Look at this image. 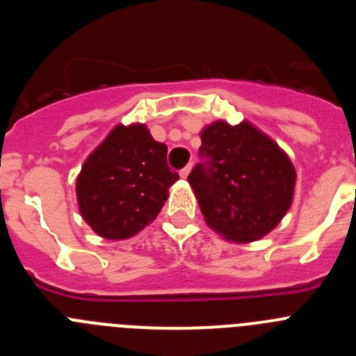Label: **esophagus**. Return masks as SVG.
Wrapping results in <instances>:
<instances>
[{"label": "esophagus", "mask_w": 356, "mask_h": 356, "mask_svg": "<svg viewBox=\"0 0 356 356\" xmlns=\"http://www.w3.org/2000/svg\"><path fill=\"white\" fill-rule=\"evenodd\" d=\"M191 171H193V163H187V165L180 171V176L181 178H187V176L191 175Z\"/></svg>", "instance_id": "34e87169"}]
</instances>
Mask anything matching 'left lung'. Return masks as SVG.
Returning <instances> with one entry per match:
<instances>
[{"instance_id": "1", "label": "left lung", "mask_w": 356, "mask_h": 356, "mask_svg": "<svg viewBox=\"0 0 356 356\" xmlns=\"http://www.w3.org/2000/svg\"><path fill=\"white\" fill-rule=\"evenodd\" d=\"M200 156L203 162L187 180L207 225L228 241L262 238L291 209L294 165L250 122L209 124L201 131Z\"/></svg>"}]
</instances>
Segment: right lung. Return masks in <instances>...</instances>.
I'll list each match as a JSON object with an SVG mask.
<instances>
[{
    "label": "right lung",
    "mask_w": 356,
    "mask_h": 356,
    "mask_svg": "<svg viewBox=\"0 0 356 356\" xmlns=\"http://www.w3.org/2000/svg\"><path fill=\"white\" fill-rule=\"evenodd\" d=\"M178 172L168 165V146L144 124L115 127L85 160L76 196L85 222L99 237L130 238L162 210Z\"/></svg>",
    "instance_id": "1"
}]
</instances>
